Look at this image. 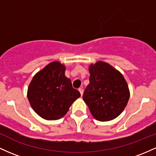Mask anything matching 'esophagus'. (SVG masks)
I'll return each mask as SVG.
<instances>
[{
    "label": "esophagus",
    "instance_id": "esophagus-1",
    "mask_svg": "<svg viewBox=\"0 0 156 156\" xmlns=\"http://www.w3.org/2000/svg\"><path fill=\"white\" fill-rule=\"evenodd\" d=\"M78 90H79V92L80 93V94H81V96L83 95V88H82V87H80V88L78 89Z\"/></svg>",
    "mask_w": 156,
    "mask_h": 156
}]
</instances>
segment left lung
Wrapping results in <instances>:
<instances>
[{"mask_svg":"<svg viewBox=\"0 0 156 156\" xmlns=\"http://www.w3.org/2000/svg\"><path fill=\"white\" fill-rule=\"evenodd\" d=\"M89 84L83 94L93 117L101 122L117 118L128 104L130 91L122 74L106 62L91 64Z\"/></svg>","mask_w":156,"mask_h":156,"instance_id":"left-lung-1","label":"left lung"}]
</instances>
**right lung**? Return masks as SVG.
I'll return each mask as SVG.
<instances>
[{
    "label": "right lung",
    "mask_w": 156,
    "mask_h": 156,
    "mask_svg": "<svg viewBox=\"0 0 156 156\" xmlns=\"http://www.w3.org/2000/svg\"><path fill=\"white\" fill-rule=\"evenodd\" d=\"M66 67L59 62H51L32 78L27 92L30 104L37 114L46 120L63 117L69 107L80 97L64 75Z\"/></svg>",
    "instance_id": "add662e5"
}]
</instances>
